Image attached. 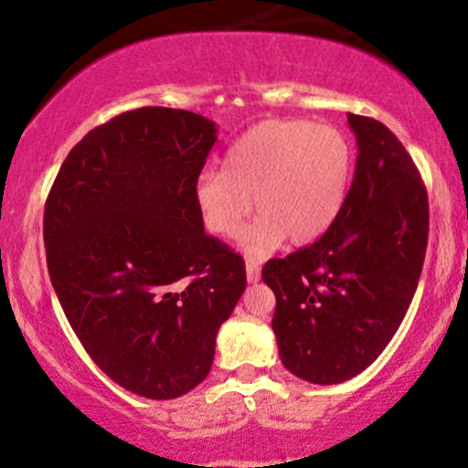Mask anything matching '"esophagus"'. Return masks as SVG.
Returning <instances> with one entry per match:
<instances>
[{
    "label": "esophagus",
    "mask_w": 468,
    "mask_h": 468,
    "mask_svg": "<svg viewBox=\"0 0 468 468\" xmlns=\"http://www.w3.org/2000/svg\"><path fill=\"white\" fill-rule=\"evenodd\" d=\"M245 268H247V281H249V283H258L260 277H261V268H260L258 261L249 260Z\"/></svg>",
    "instance_id": "34e87169"
}]
</instances>
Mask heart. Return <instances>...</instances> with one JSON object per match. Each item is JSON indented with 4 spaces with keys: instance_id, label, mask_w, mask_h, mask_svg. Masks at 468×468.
Segmentation results:
<instances>
[{
    "instance_id": "heart-1",
    "label": "heart",
    "mask_w": 468,
    "mask_h": 468,
    "mask_svg": "<svg viewBox=\"0 0 468 468\" xmlns=\"http://www.w3.org/2000/svg\"><path fill=\"white\" fill-rule=\"evenodd\" d=\"M354 151L336 127L272 119L255 125L226 153L223 170L196 181V207L208 232L236 239L251 213L260 217L242 236L249 260H261L290 239L304 247L322 239L347 196Z\"/></svg>"
}]
</instances>
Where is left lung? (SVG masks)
Masks as SVG:
<instances>
[{"label":"left lung","mask_w":468,"mask_h":468,"mask_svg":"<svg viewBox=\"0 0 468 468\" xmlns=\"http://www.w3.org/2000/svg\"><path fill=\"white\" fill-rule=\"evenodd\" d=\"M354 183L328 232L266 261L272 330L283 367L332 386L370 367L405 319L424 266L428 196L400 140L379 121L347 114Z\"/></svg>","instance_id":"8db88e82"}]
</instances>
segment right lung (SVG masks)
Returning <instances> with one entry per match:
<instances>
[{"label": "right lung", "instance_id": "obj_1", "mask_svg": "<svg viewBox=\"0 0 468 468\" xmlns=\"http://www.w3.org/2000/svg\"><path fill=\"white\" fill-rule=\"evenodd\" d=\"M217 140L202 114L146 106L69 151L44 207L50 283L74 335L121 388L151 400L207 379L245 261L204 232L196 181Z\"/></svg>", "mask_w": 468, "mask_h": 468}]
</instances>
